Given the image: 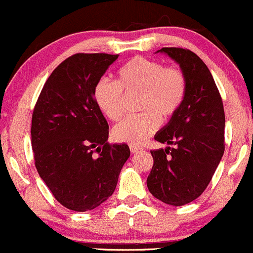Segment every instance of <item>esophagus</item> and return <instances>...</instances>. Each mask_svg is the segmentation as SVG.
Listing matches in <instances>:
<instances>
[{"mask_svg": "<svg viewBox=\"0 0 253 253\" xmlns=\"http://www.w3.org/2000/svg\"><path fill=\"white\" fill-rule=\"evenodd\" d=\"M129 150H130V152H132V153H136V152H139V151H140L141 149H140V147L135 146V145H129Z\"/></svg>", "mask_w": 253, "mask_h": 253, "instance_id": "34e87169", "label": "esophagus"}]
</instances>
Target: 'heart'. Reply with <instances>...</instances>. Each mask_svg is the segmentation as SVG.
<instances>
[{
  "instance_id": "b5f03b06",
  "label": "heart",
  "mask_w": 253,
  "mask_h": 253,
  "mask_svg": "<svg viewBox=\"0 0 253 253\" xmlns=\"http://www.w3.org/2000/svg\"><path fill=\"white\" fill-rule=\"evenodd\" d=\"M125 95L140 94L143 114L126 118L112 130L114 140L141 145L169 123L181 109L187 92V78L181 69L165 68L163 63L134 57L117 72L115 83L100 80L95 84L94 101L107 119L117 121L124 115Z\"/></svg>"
}]
</instances>
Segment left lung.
I'll use <instances>...</instances> for the list:
<instances>
[{
	"label": "left lung",
	"mask_w": 253,
	"mask_h": 253,
	"mask_svg": "<svg viewBox=\"0 0 253 253\" xmlns=\"http://www.w3.org/2000/svg\"><path fill=\"white\" fill-rule=\"evenodd\" d=\"M187 78V92L178 113L155 135L173 145L151 151L153 167L147 188L156 199L171 206L197 199L215 172L225 151V112L210 69L193 51L163 47Z\"/></svg>",
	"instance_id": "8db88e82"
}]
</instances>
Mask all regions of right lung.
Instances as JSON below:
<instances>
[{
  "label": "right lung",
  "mask_w": 253,
  "mask_h": 253,
  "mask_svg": "<svg viewBox=\"0 0 253 253\" xmlns=\"http://www.w3.org/2000/svg\"><path fill=\"white\" fill-rule=\"evenodd\" d=\"M118 54L76 53L54 69L32 115V149L38 173L60 205L75 211L112 196L130 155L109 144V127L94 101L95 84Z\"/></svg>",
  "instance_id": "obj_1"
}]
</instances>
